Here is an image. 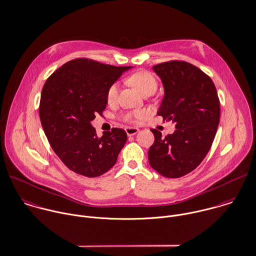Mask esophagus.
<instances>
[{
  "instance_id": "1",
  "label": "esophagus",
  "mask_w": 256,
  "mask_h": 256,
  "mask_svg": "<svg viewBox=\"0 0 256 256\" xmlns=\"http://www.w3.org/2000/svg\"><path fill=\"white\" fill-rule=\"evenodd\" d=\"M126 132L128 136H134L140 132V130L138 128H126Z\"/></svg>"
}]
</instances>
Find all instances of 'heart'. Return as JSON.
I'll use <instances>...</instances> for the list:
<instances>
[{"mask_svg": "<svg viewBox=\"0 0 256 256\" xmlns=\"http://www.w3.org/2000/svg\"><path fill=\"white\" fill-rule=\"evenodd\" d=\"M128 82L134 86L142 94H154L158 88V80L156 76L146 70L138 72L132 74L128 78ZM118 84H112L108 92H106V102L108 104H112L116 102L118 98ZM144 116V112L142 110H134L132 112H128L124 116V120L128 122H138Z\"/></svg>", "mask_w": 256, "mask_h": 256, "instance_id": "heart-1", "label": "heart"}]
</instances>
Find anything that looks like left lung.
<instances>
[{
	"instance_id": "1",
	"label": "left lung",
	"mask_w": 256,
	"mask_h": 256,
	"mask_svg": "<svg viewBox=\"0 0 256 256\" xmlns=\"http://www.w3.org/2000/svg\"><path fill=\"white\" fill-rule=\"evenodd\" d=\"M152 68L164 88L158 114L176 130L166 136L152 130L148 162L160 174L178 178L196 170L210 152L220 124V98L212 78L190 62L170 60Z\"/></svg>"
}]
</instances>
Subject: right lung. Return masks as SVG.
Returning <instances> with one entry per match:
<instances>
[{
    "label": "right lung",
    "mask_w": 256,
    "mask_h": 256,
    "mask_svg": "<svg viewBox=\"0 0 256 256\" xmlns=\"http://www.w3.org/2000/svg\"><path fill=\"white\" fill-rule=\"evenodd\" d=\"M130 68L80 58L62 64L44 82L40 122L52 148L74 172L96 178L116 164L126 132L114 128L98 138L90 122L102 116L108 88Z\"/></svg>",
    "instance_id": "obj_1"
}]
</instances>
